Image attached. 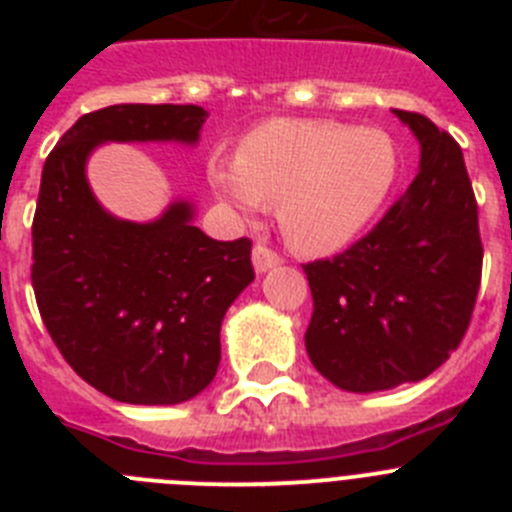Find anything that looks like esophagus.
Returning <instances> with one entry per match:
<instances>
[{
	"mask_svg": "<svg viewBox=\"0 0 512 512\" xmlns=\"http://www.w3.org/2000/svg\"><path fill=\"white\" fill-rule=\"evenodd\" d=\"M279 256L274 251H271V248H266V246H256L253 248V269L259 271V274H264V271H269V269H274V266H279Z\"/></svg>",
	"mask_w": 512,
	"mask_h": 512,
	"instance_id": "obj_1",
	"label": "esophagus"
}]
</instances>
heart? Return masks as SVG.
<instances>
[{"mask_svg":"<svg viewBox=\"0 0 512 512\" xmlns=\"http://www.w3.org/2000/svg\"><path fill=\"white\" fill-rule=\"evenodd\" d=\"M212 192L243 215L277 202V220L297 251L348 243L379 210L397 176L387 133L338 122L271 120L241 140L235 161L215 158Z\"/></svg>","mask_w":512,"mask_h":512,"instance_id":"1","label":"heart"}]
</instances>
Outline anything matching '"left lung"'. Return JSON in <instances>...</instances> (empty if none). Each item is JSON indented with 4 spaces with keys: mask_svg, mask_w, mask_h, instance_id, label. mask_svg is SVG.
I'll return each mask as SVG.
<instances>
[{
    "mask_svg": "<svg viewBox=\"0 0 512 512\" xmlns=\"http://www.w3.org/2000/svg\"><path fill=\"white\" fill-rule=\"evenodd\" d=\"M420 171L364 238L305 264L312 366L346 392L392 390L436 372L461 343L482 279L477 200L461 148L418 112L395 110Z\"/></svg>",
    "mask_w": 512,
    "mask_h": 512,
    "instance_id": "8db88e82",
    "label": "left lung"
}]
</instances>
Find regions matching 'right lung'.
<instances>
[{
	"instance_id": "obj_1",
	"label": "right lung",
	"mask_w": 512,
	"mask_h": 512,
	"mask_svg": "<svg viewBox=\"0 0 512 512\" xmlns=\"http://www.w3.org/2000/svg\"><path fill=\"white\" fill-rule=\"evenodd\" d=\"M205 120L197 104H112L81 115L45 158L35 300L63 359L112 400L176 405L212 382L225 312L253 282L251 241H212L184 200L151 223L110 215L89 187L87 158L110 140L194 146Z\"/></svg>"
}]
</instances>
